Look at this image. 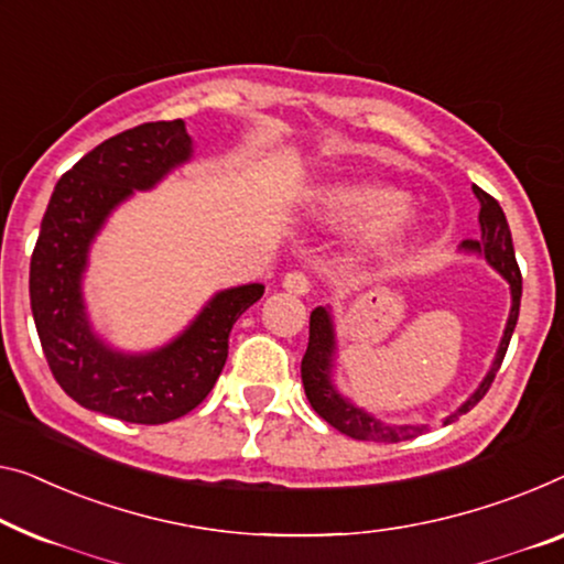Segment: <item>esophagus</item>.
Masks as SVG:
<instances>
[{"label":"esophagus","instance_id":"esophagus-1","mask_svg":"<svg viewBox=\"0 0 564 564\" xmlns=\"http://www.w3.org/2000/svg\"><path fill=\"white\" fill-rule=\"evenodd\" d=\"M283 289L289 293H296V296H306L311 291V279L304 271H289L283 275Z\"/></svg>","mask_w":564,"mask_h":564}]
</instances>
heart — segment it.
<instances>
[{"mask_svg":"<svg viewBox=\"0 0 564 564\" xmlns=\"http://www.w3.org/2000/svg\"><path fill=\"white\" fill-rule=\"evenodd\" d=\"M318 215L332 223H359L367 248H388L405 235L410 225L408 207H402L398 192L375 184L332 187L318 195Z\"/></svg>","mask_w":564,"mask_h":564,"instance_id":"heart-1","label":"heart"}]
</instances>
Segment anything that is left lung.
Wrapping results in <instances>:
<instances>
[{
	"instance_id": "8db88e82",
	"label": "left lung",
	"mask_w": 564,
	"mask_h": 564,
	"mask_svg": "<svg viewBox=\"0 0 564 564\" xmlns=\"http://www.w3.org/2000/svg\"><path fill=\"white\" fill-rule=\"evenodd\" d=\"M474 195L478 197V202H481V213H478V223H481V240H466L464 248L484 253V258L489 260L503 279L509 281L511 311H509L507 329H503V336H501L497 359H494L489 375L484 377V382L478 384V390L458 408V413L445 417V423H453L458 415L468 413V410L474 408L486 392H489L494 377H497L499 367L503 362V355H507L509 349L511 334H514V326L519 318V304H522V271H519L517 265L514 242H511V230H509L507 217H503V209L499 207V202L481 187H474ZM332 359H334V324H332L329 311L318 306L311 311L308 347H306L304 359H301V380H304V390L311 408H314L332 427H336V431L349 435V438L355 441L400 443V441L417 438V435L425 433V425H388L382 423V420L365 413V410H359L357 405H351L349 400H344L332 384Z\"/></svg>"
}]
</instances>
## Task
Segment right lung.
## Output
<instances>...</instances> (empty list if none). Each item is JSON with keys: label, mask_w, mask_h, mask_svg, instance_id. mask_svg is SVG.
I'll list each match as a JSON object with an SVG mask.
<instances>
[{"label": "right lung", "mask_w": 564, "mask_h": 564, "mask_svg": "<svg viewBox=\"0 0 564 564\" xmlns=\"http://www.w3.org/2000/svg\"><path fill=\"white\" fill-rule=\"evenodd\" d=\"M189 154L182 119L106 139L55 184L32 250L30 304L50 372L78 405L126 423L159 425L195 410L223 372L232 324L265 291L250 283L217 293L180 339L144 357L111 351L90 332L80 296L90 240L119 202Z\"/></svg>", "instance_id": "obj_1"}]
</instances>
